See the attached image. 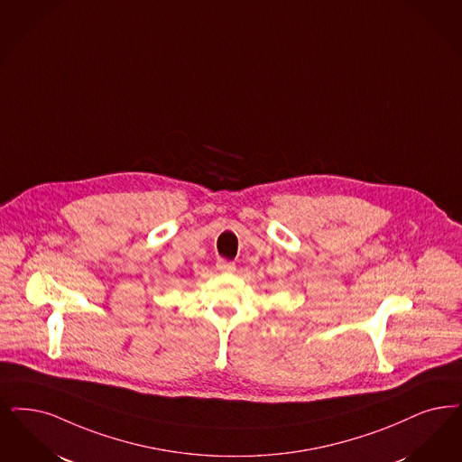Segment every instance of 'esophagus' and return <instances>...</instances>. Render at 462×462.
Masks as SVG:
<instances>
[{"mask_svg": "<svg viewBox=\"0 0 462 462\" xmlns=\"http://www.w3.org/2000/svg\"><path fill=\"white\" fill-rule=\"evenodd\" d=\"M217 270L222 272V273H234V272H236V263L225 261V259H218V261H217Z\"/></svg>", "mask_w": 462, "mask_h": 462, "instance_id": "obj_1", "label": "esophagus"}]
</instances>
